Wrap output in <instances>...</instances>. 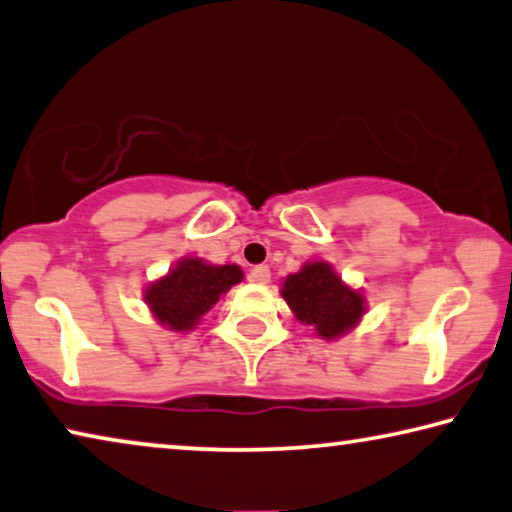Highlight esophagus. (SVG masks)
Masks as SVG:
<instances>
[{
	"label": "esophagus",
	"mask_w": 512,
	"mask_h": 512,
	"mask_svg": "<svg viewBox=\"0 0 512 512\" xmlns=\"http://www.w3.org/2000/svg\"><path fill=\"white\" fill-rule=\"evenodd\" d=\"M270 277H272V272L267 265H256V267H251V272H249V279L256 283H267L270 281Z\"/></svg>",
	"instance_id": "34e87169"
}]
</instances>
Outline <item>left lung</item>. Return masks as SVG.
<instances>
[{
  "instance_id": "1",
  "label": "left lung",
  "mask_w": 512,
  "mask_h": 512,
  "mask_svg": "<svg viewBox=\"0 0 512 512\" xmlns=\"http://www.w3.org/2000/svg\"><path fill=\"white\" fill-rule=\"evenodd\" d=\"M281 297L295 318L325 341L348 334L366 313L364 293L348 286L327 261H309L300 272L288 274L281 283Z\"/></svg>"
}]
</instances>
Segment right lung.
<instances>
[{
    "label": "right lung",
    "mask_w": 512,
    "mask_h": 512,
    "mask_svg": "<svg viewBox=\"0 0 512 512\" xmlns=\"http://www.w3.org/2000/svg\"><path fill=\"white\" fill-rule=\"evenodd\" d=\"M240 265H212L203 258L185 256L144 290V302L153 318L171 332H190L219 302V297L240 283Z\"/></svg>",
    "instance_id": "obj_1"
}]
</instances>
